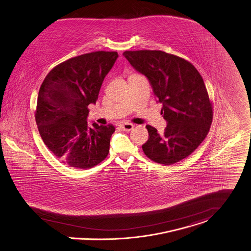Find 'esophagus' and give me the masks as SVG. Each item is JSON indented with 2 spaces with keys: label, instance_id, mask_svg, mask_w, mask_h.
<instances>
[{
  "label": "esophagus",
  "instance_id": "34e87169",
  "mask_svg": "<svg viewBox=\"0 0 251 251\" xmlns=\"http://www.w3.org/2000/svg\"><path fill=\"white\" fill-rule=\"evenodd\" d=\"M120 127H121L123 130H125V131H130V130L134 127V126H133L132 124L126 123V124H121V125H120Z\"/></svg>",
  "mask_w": 251,
  "mask_h": 251
}]
</instances>
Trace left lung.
<instances>
[{
  "mask_svg": "<svg viewBox=\"0 0 251 251\" xmlns=\"http://www.w3.org/2000/svg\"><path fill=\"white\" fill-rule=\"evenodd\" d=\"M123 55L149 79L167 122L163 134L146 126L149 139L142 146L144 153L164 165L186 158L205 139L213 119L201 74L189 61L162 50H126Z\"/></svg>",
  "mask_w": 251,
  "mask_h": 251,
  "instance_id": "8db88e82",
  "label": "left lung"
}]
</instances>
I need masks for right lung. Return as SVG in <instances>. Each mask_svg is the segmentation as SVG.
<instances>
[{"instance_id":"add662e5","label":"right lung","mask_w":251,"mask_h":251,"mask_svg":"<svg viewBox=\"0 0 251 251\" xmlns=\"http://www.w3.org/2000/svg\"><path fill=\"white\" fill-rule=\"evenodd\" d=\"M117 51H95L60 63L45 77L38 93L35 120L46 147L62 163L87 170L105 159L113 125L88 126V105L98 100Z\"/></svg>"}]
</instances>
